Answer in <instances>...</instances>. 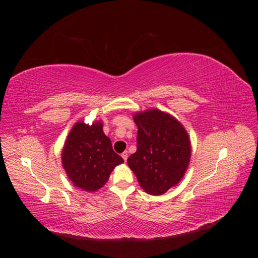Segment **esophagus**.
<instances>
[{"label": "esophagus", "mask_w": 258, "mask_h": 258, "mask_svg": "<svg viewBox=\"0 0 258 258\" xmlns=\"http://www.w3.org/2000/svg\"><path fill=\"white\" fill-rule=\"evenodd\" d=\"M121 157H122V159L126 161L127 159H128V152H123L122 154H121Z\"/></svg>", "instance_id": "1"}]
</instances>
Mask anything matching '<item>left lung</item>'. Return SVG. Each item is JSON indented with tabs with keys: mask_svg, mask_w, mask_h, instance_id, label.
<instances>
[{
	"mask_svg": "<svg viewBox=\"0 0 258 258\" xmlns=\"http://www.w3.org/2000/svg\"><path fill=\"white\" fill-rule=\"evenodd\" d=\"M138 126L137 152L127 162L139 184L158 196L176 185L190 159V142L186 130L174 117L159 110L134 116Z\"/></svg>",
	"mask_w": 258,
	"mask_h": 258,
	"instance_id": "1",
	"label": "left lung"
}]
</instances>
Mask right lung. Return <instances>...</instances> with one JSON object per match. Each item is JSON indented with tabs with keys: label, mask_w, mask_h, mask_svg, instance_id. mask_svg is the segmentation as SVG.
<instances>
[{
	"label": "right lung",
	"mask_w": 258,
	"mask_h": 258,
	"mask_svg": "<svg viewBox=\"0 0 258 258\" xmlns=\"http://www.w3.org/2000/svg\"><path fill=\"white\" fill-rule=\"evenodd\" d=\"M123 162L113 151L111 140L100 121L88 126L77 122L70 132L62 151V166L73 184L96 191L106 182L113 169Z\"/></svg>",
	"instance_id": "add662e5"
}]
</instances>
